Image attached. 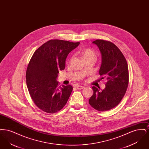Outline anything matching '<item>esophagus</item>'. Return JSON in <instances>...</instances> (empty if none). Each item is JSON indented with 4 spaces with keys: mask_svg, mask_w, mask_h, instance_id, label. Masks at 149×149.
Masks as SVG:
<instances>
[{
    "mask_svg": "<svg viewBox=\"0 0 149 149\" xmlns=\"http://www.w3.org/2000/svg\"><path fill=\"white\" fill-rule=\"evenodd\" d=\"M77 88L78 89H83V88H84V86H81V85H77Z\"/></svg>",
    "mask_w": 149,
    "mask_h": 149,
    "instance_id": "1",
    "label": "esophagus"
}]
</instances>
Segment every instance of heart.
Masks as SVG:
<instances>
[{"label":"heart","mask_w":149,"mask_h":149,"mask_svg":"<svg viewBox=\"0 0 149 149\" xmlns=\"http://www.w3.org/2000/svg\"><path fill=\"white\" fill-rule=\"evenodd\" d=\"M80 55L84 60L89 58H94L96 57V53L95 52L90 48L84 49L80 51Z\"/></svg>","instance_id":"b5f03b06"}]
</instances>
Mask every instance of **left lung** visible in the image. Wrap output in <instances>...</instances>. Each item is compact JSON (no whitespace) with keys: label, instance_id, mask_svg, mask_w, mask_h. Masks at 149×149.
Wrapping results in <instances>:
<instances>
[{"label":"left lung","instance_id":"left-lung-1","mask_svg":"<svg viewBox=\"0 0 149 149\" xmlns=\"http://www.w3.org/2000/svg\"><path fill=\"white\" fill-rule=\"evenodd\" d=\"M93 43L97 45L102 54L99 75L106 83L102 91L93 86V94L89 103L95 109L103 112L117 106L124 97L129 81L128 68L124 55L114 43L103 40Z\"/></svg>","mask_w":149,"mask_h":149}]
</instances>
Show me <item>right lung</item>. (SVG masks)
<instances>
[{"mask_svg":"<svg viewBox=\"0 0 149 149\" xmlns=\"http://www.w3.org/2000/svg\"><path fill=\"white\" fill-rule=\"evenodd\" d=\"M79 43L51 40L36 50L31 57L26 74L27 86L36 106L43 112L55 113L66 104L72 86L61 87L56 78L58 71L65 69L67 56Z\"/></svg>","mask_w":149,"mask_h":149,"instance_id":"add662e5","label":"right lung"}]
</instances>
